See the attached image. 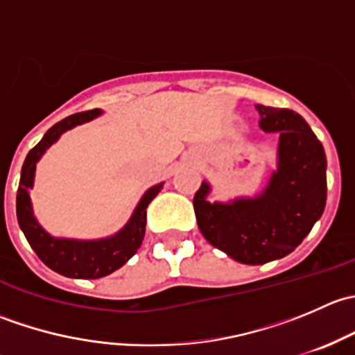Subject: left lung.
Returning <instances> with one entry per match:
<instances>
[{
	"instance_id": "8db88e82",
	"label": "left lung",
	"mask_w": 355,
	"mask_h": 355,
	"mask_svg": "<svg viewBox=\"0 0 355 355\" xmlns=\"http://www.w3.org/2000/svg\"><path fill=\"white\" fill-rule=\"evenodd\" d=\"M263 132L278 134L277 170L252 198L207 200L194 196L198 227L211 245L242 264H264L295 250L327 206V156L307 121L292 110L256 105Z\"/></svg>"
}]
</instances>
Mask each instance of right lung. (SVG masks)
<instances>
[{
    "label": "right lung",
    "mask_w": 355,
    "mask_h": 355,
    "mask_svg": "<svg viewBox=\"0 0 355 355\" xmlns=\"http://www.w3.org/2000/svg\"><path fill=\"white\" fill-rule=\"evenodd\" d=\"M101 114V110L84 111V113L70 114L53 125L41 139V142L32 148L25 157L22 171H20L19 192H17V218H19L20 230L24 232L25 239L37 254L39 259L56 273L68 278H80V280L108 277L137 252L146 234V209L164 185V182H159L149 187L139 199L127 223L110 237L92 239V241L55 237L42 228L37 218L34 216V207H32L31 194H28V191L34 187L35 166L39 159L55 142H58V139L65 132L96 120Z\"/></svg>",
    "instance_id": "1"
}]
</instances>
